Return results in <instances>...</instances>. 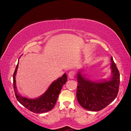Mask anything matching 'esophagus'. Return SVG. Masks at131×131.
<instances>
[{
	"label": "esophagus",
	"mask_w": 131,
	"mask_h": 131,
	"mask_svg": "<svg viewBox=\"0 0 131 131\" xmlns=\"http://www.w3.org/2000/svg\"><path fill=\"white\" fill-rule=\"evenodd\" d=\"M74 76H75V73L74 72H73V71H70V72H69L68 73V77L69 79H74Z\"/></svg>",
	"instance_id": "1"
}]
</instances>
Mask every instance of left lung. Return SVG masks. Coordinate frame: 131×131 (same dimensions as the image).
<instances>
[{
    "label": "left lung",
    "mask_w": 131,
    "mask_h": 131,
    "mask_svg": "<svg viewBox=\"0 0 131 131\" xmlns=\"http://www.w3.org/2000/svg\"><path fill=\"white\" fill-rule=\"evenodd\" d=\"M112 76L109 80L99 82L91 81L79 72L76 96L82 107L89 111L102 110L117 96L119 85V73L113 58H111Z\"/></svg>",
    "instance_id": "8db88e82"
}]
</instances>
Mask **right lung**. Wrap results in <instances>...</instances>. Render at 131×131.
Segmentation results:
<instances>
[{
    "mask_svg": "<svg viewBox=\"0 0 131 131\" xmlns=\"http://www.w3.org/2000/svg\"><path fill=\"white\" fill-rule=\"evenodd\" d=\"M18 67V63L13 74V86L15 97L18 101L24 107L35 113H43L51 110L57 102L58 97L63 85L67 81V76L63 74L62 77L53 81L47 90L40 96L35 99H29L24 97L17 91L15 81V75Z\"/></svg>",
    "mask_w": 131,
    "mask_h": 131,
    "instance_id": "add662e5",
    "label": "right lung"
}]
</instances>
